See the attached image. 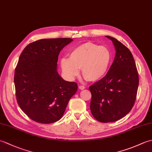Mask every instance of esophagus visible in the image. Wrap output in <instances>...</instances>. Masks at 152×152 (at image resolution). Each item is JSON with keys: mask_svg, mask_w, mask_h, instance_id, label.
<instances>
[{"mask_svg": "<svg viewBox=\"0 0 152 152\" xmlns=\"http://www.w3.org/2000/svg\"><path fill=\"white\" fill-rule=\"evenodd\" d=\"M79 89H81V90H83V89H85V87L83 86H79Z\"/></svg>", "mask_w": 152, "mask_h": 152, "instance_id": "esophagus-1", "label": "esophagus"}]
</instances>
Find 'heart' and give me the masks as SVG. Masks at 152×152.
Listing matches in <instances>:
<instances>
[{"instance_id": "b5f03b06", "label": "heart", "mask_w": 152, "mask_h": 152, "mask_svg": "<svg viewBox=\"0 0 152 152\" xmlns=\"http://www.w3.org/2000/svg\"><path fill=\"white\" fill-rule=\"evenodd\" d=\"M112 59V53L107 47L86 42L74 48L70 58H62L61 66L64 75L70 80L78 76L79 69H82V75L86 80L95 82L106 75Z\"/></svg>"}]
</instances>
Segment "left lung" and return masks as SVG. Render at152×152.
Returning <instances> with one entry per match:
<instances>
[{"mask_svg": "<svg viewBox=\"0 0 152 152\" xmlns=\"http://www.w3.org/2000/svg\"><path fill=\"white\" fill-rule=\"evenodd\" d=\"M114 45L115 56L106 75L89 88L90 109L96 120L114 122L133 108L139 83L136 64L130 50L115 38L106 36Z\"/></svg>", "mask_w": 152, "mask_h": 152, "instance_id": "left-lung-1", "label": "left lung"}]
</instances>
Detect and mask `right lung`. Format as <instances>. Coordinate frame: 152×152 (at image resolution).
<instances>
[{"instance_id":"obj_1","label":"right lung","mask_w":152,"mask_h":152,"mask_svg":"<svg viewBox=\"0 0 152 152\" xmlns=\"http://www.w3.org/2000/svg\"><path fill=\"white\" fill-rule=\"evenodd\" d=\"M72 38H48L30 43L19 58L14 74L19 107L32 120L51 124L63 117L78 84L57 72L58 56Z\"/></svg>"}]
</instances>
